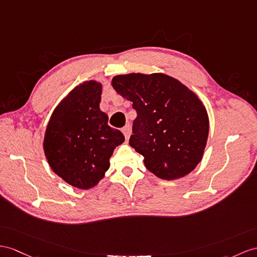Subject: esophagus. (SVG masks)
Masks as SVG:
<instances>
[{
  "label": "esophagus",
  "mask_w": 257,
  "mask_h": 257,
  "mask_svg": "<svg viewBox=\"0 0 257 257\" xmlns=\"http://www.w3.org/2000/svg\"><path fill=\"white\" fill-rule=\"evenodd\" d=\"M122 132H123V134L125 136V139L128 140L130 136H131V126H130V125H126V126H124L122 128Z\"/></svg>",
  "instance_id": "esophagus-1"
}]
</instances>
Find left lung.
I'll return each mask as SVG.
<instances>
[{
	"mask_svg": "<svg viewBox=\"0 0 257 257\" xmlns=\"http://www.w3.org/2000/svg\"><path fill=\"white\" fill-rule=\"evenodd\" d=\"M112 86L133 102L137 116L130 145L150 172L164 180L182 178L202 160L207 142V111L192 90L166 74L116 75Z\"/></svg>",
	"mask_w": 257,
	"mask_h": 257,
	"instance_id": "1",
	"label": "left lung"
}]
</instances>
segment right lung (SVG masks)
I'll use <instances>...</instances> for the list:
<instances>
[{
    "label": "right lung",
    "instance_id": "add662e5",
    "mask_svg": "<svg viewBox=\"0 0 257 257\" xmlns=\"http://www.w3.org/2000/svg\"><path fill=\"white\" fill-rule=\"evenodd\" d=\"M102 86L85 81L55 108L43 141L50 167L65 182L81 190L95 186L104 177L110 157L124 135L108 124L99 109Z\"/></svg>",
    "mask_w": 257,
    "mask_h": 257
}]
</instances>
